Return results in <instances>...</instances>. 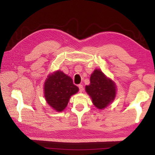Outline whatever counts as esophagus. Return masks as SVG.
I'll list each match as a JSON object with an SVG mask.
<instances>
[{
    "label": "esophagus",
    "instance_id": "obj_1",
    "mask_svg": "<svg viewBox=\"0 0 155 155\" xmlns=\"http://www.w3.org/2000/svg\"><path fill=\"white\" fill-rule=\"evenodd\" d=\"M78 87L79 89V92H83V87L82 85H78Z\"/></svg>",
    "mask_w": 155,
    "mask_h": 155
}]
</instances>
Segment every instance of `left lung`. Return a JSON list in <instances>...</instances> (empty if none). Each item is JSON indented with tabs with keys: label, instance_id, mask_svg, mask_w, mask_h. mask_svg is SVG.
<instances>
[{
	"label": "left lung",
	"instance_id": "8db88e82",
	"mask_svg": "<svg viewBox=\"0 0 155 155\" xmlns=\"http://www.w3.org/2000/svg\"><path fill=\"white\" fill-rule=\"evenodd\" d=\"M90 81V85L85 86V91L97 109H104L113 102L117 91L114 81L96 68L91 75Z\"/></svg>",
	"mask_w": 155,
	"mask_h": 155
}]
</instances>
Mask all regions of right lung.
Listing matches in <instances>:
<instances>
[{
	"instance_id": "add662e5",
	"label": "right lung",
	"mask_w": 155,
	"mask_h": 155,
	"mask_svg": "<svg viewBox=\"0 0 155 155\" xmlns=\"http://www.w3.org/2000/svg\"><path fill=\"white\" fill-rule=\"evenodd\" d=\"M79 88L74 85L72 79L61 70L48 75L44 84V96L47 104L57 112L67 107L70 97Z\"/></svg>"
}]
</instances>
